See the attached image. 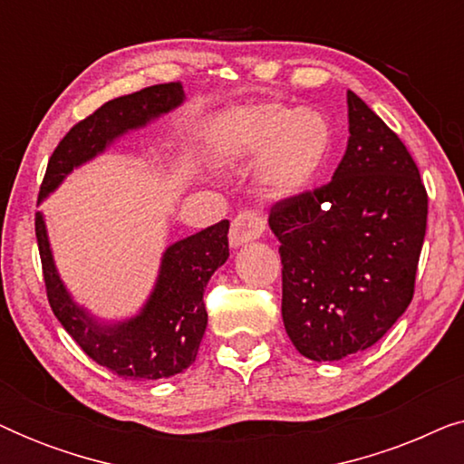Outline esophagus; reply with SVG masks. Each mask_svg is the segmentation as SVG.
<instances>
[{
  "label": "esophagus",
  "instance_id": "1",
  "mask_svg": "<svg viewBox=\"0 0 464 464\" xmlns=\"http://www.w3.org/2000/svg\"><path fill=\"white\" fill-rule=\"evenodd\" d=\"M266 230V219L259 211H253V208H246V211H240L237 218L232 219L230 227V245L240 246L245 243H251V240L259 238Z\"/></svg>",
  "mask_w": 464,
  "mask_h": 464
}]
</instances>
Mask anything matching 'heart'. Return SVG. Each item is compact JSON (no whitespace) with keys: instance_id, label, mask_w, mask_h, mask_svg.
<instances>
[{"instance_id":"1","label":"heart","mask_w":464,"mask_h":464,"mask_svg":"<svg viewBox=\"0 0 464 464\" xmlns=\"http://www.w3.org/2000/svg\"><path fill=\"white\" fill-rule=\"evenodd\" d=\"M332 141V124L321 111L281 103L230 107L213 130L218 154L227 162L259 160L264 188L281 198L313 186Z\"/></svg>"}]
</instances>
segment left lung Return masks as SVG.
I'll return each instance as SVG.
<instances>
[{
	"mask_svg": "<svg viewBox=\"0 0 464 464\" xmlns=\"http://www.w3.org/2000/svg\"><path fill=\"white\" fill-rule=\"evenodd\" d=\"M346 154L325 186L278 200L285 332L304 357L376 344L414 297L429 198L414 158L353 91Z\"/></svg>",
	"mask_w": 464,
	"mask_h": 464,
	"instance_id": "left-lung-1",
	"label": "left lung"
}]
</instances>
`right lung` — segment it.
I'll return each mask as SVG.
<instances>
[{"instance_id": "right-lung-1", "label": "right lung", "mask_w": 464, "mask_h": 464, "mask_svg": "<svg viewBox=\"0 0 464 464\" xmlns=\"http://www.w3.org/2000/svg\"><path fill=\"white\" fill-rule=\"evenodd\" d=\"M186 99L179 82L156 84L107 101L61 139L48 160L40 188V202L61 186L73 169L92 160L107 145L129 130L141 129L162 113L173 111ZM230 221L208 226L192 237L177 240L164 251L154 291L141 313L118 323H101L78 306L56 272L44 215L35 213L44 283L50 308L65 332L92 361L124 380H158L181 373L194 363L207 329L205 287L226 264Z\"/></svg>"}]
</instances>
